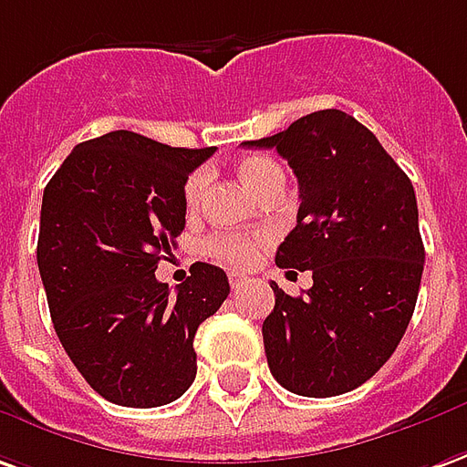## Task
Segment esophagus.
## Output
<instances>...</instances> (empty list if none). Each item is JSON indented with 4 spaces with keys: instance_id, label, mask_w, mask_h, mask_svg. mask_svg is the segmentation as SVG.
<instances>
[{
    "instance_id": "esophagus-1",
    "label": "esophagus",
    "mask_w": 467,
    "mask_h": 467,
    "mask_svg": "<svg viewBox=\"0 0 467 467\" xmlns=\"http://www.w3.org/2000/svg\"><path fill=\"white\" fill-rule=\"evenodd\" d=\"M243 285H247V278H244V275H230V288L233 290H240L243 288Z\"/></svg>"
}]
</instances>
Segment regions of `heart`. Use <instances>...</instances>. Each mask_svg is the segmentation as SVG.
Wrapping results in <instances>:
<instances>
[{
	"mask_svg": "<svg viewBox=\"0 0 467 467\" xmlns=\"http://www.w3.org/2000/svg\"><path fill=\"white\" fill-rule=\"evenodd\" d=\"M237 171H240V179L244 184L257 194L267 179L278 174L280 169L275 161H270L265 156H247L237 164ZM202 189H204V171H194L184 184V202H187L189 210H194L200 204ZM265 243L267 234H212L204 243V253L223 265L243 270V267L255 265Z\"/></svg>",
	"mask_w": 467,
	"mask_h": 467,
	"instance_id": "1",
	"label": "heart"
}]
</instances>
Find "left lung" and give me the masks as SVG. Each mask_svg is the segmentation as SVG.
I'll list each match as a JSON object with an SVG mask.
<instances>
[{
  "label": "left lung",
  "mask_w": 467,
  "mask_h": 467,
  "mask_svg": "<svg viewBox=\"0 0 467 467\" xmlns=\"http://www.w3.org/2000/svg\"><path fill=\"white\" fill-rule=\"evenodd\" d=\"M244 146L275 149L298 179V224L275 263L313 273L296 298L270 283V374L301 397L351 392L392 357L415 313L425 247L412 182L367 126L336 109Z\"/></svg>",
  "instance_id": "obj_1"
}]
</instances>
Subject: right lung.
<instances>
[{"label": "right lung", "instance_id": "add662e5", "mask_svg": "<svg viewBox=\"0 0 467 467\" xmlns=\"http://www.w3.org/2000/svg\"><path fill=\"white\" fill-rule=\"evenodd\" d=\"M214 154L133 131L78 143L42 194L37 267L52 326L103 400L161 407L197 377L194 334L223 306V267L194 263L171 293L159 260L184 230V184Z\"/></svg>", "mask_w": 467, "mask_h": 467}]
</instances>
